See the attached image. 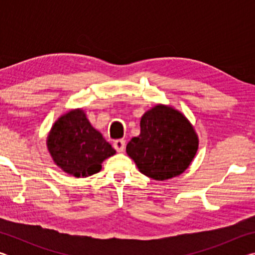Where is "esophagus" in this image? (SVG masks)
<instances>
[{
    "mask_svg": "<svg viewBox=\"0 0 255 255\" xmlns=\"http://www.w3.org/2000/svg\"><path fill=\"white\" fill-rule=\"evenodd\" d=\"M125 146H126V140H125V139H117V140L114 141V147L119 153L124 152Z\"/></svg>",
    "mask_w": 255,
    "mask_h": 255,
    "instance_id": "1",
    "label": "esophagus"
}]
</instances>
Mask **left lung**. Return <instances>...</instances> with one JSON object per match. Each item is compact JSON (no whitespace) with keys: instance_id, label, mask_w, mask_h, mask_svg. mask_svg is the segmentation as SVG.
<instances>
[{"instance_id":"obj_1","label":"left lung","mask_w":255,"mask_h":255,"mask_svg":"<svg viewBox=\"0 0 255 255\" xmlns=\"http://www.w3.org/2000/svg\"><path fill=\"white\" fill-rule=\"evenodd\" d=\"M198 149V137L182 114L156 106L140 120V135L127 144V154L141 173L163 181L188 169Z\"/></svg>"}]
</instances>
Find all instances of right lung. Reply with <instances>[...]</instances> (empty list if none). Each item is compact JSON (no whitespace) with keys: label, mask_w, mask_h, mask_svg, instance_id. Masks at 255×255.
Instances as JSON below:
<instances>
[{"label":"right lung","mask_w":255,"mask_h":255,"mask_svg":"<svg viewBox=\"0 0 255 255\" xmlns=\"http://www.w3.org/2000/svg\"><path fill=\"white\" fill-rule=\"evenodd\" d=\"M47 146L54 162L76 178L98 173L101 163L116 153L82 110L68 112L56 122Z\"/></svg>","instance_id":"obj_1"}]
</instances>
